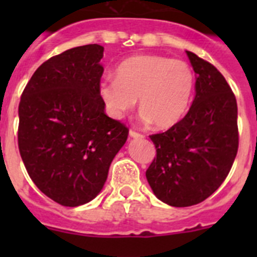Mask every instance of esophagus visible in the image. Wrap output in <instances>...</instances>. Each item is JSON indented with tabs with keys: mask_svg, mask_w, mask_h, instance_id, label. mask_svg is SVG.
Returning <instances> with one entry per match:
<instances>
[{
	"mask_svg": "<svg viewBox=\"0 0 257 257\" xmlns=\"http://www.w3.org/2000/svg\"><path fill=\"white\" fill-rule=\"evenodd\" d=\"M128 135H130V138H134V139H140V138H143L142 134L136 133V131H134V130H130Z\"/></svg>",
	"mask_w": 257,
	"mask_h": 257,
	"instance_id": "esophagus-1",
	"label": "esophagus"
}]
</instances>
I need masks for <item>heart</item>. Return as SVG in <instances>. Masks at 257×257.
Here are the masks:
<instances>
[{
  "instance_id": "b5f03b06",
  "label": "heart",
  "mask_w": 257,
  "mask_h": 257,
  "mask_svg": "<svg viewBox=\"0 0 257 257\" xmlns=\"http://www.w3.org/2000/svg\"><path fill=\"white\" fill-rule=\"evenodd\" d=\"M115 74L99 83L106 113L114 119L130 112L138 97L143 121L162 130L176 126L189 110L196 77L185 61L142 54L124 59Z\"/></svg>"
}]
</instances>
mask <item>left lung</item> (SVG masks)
<instances>
[{
	"instance_id": "left-lung-1",
	"label": "left lung",
	"mask_w": 257,
	"mask_h": 257,
	"mask_svg": "<svg viewBox=\"0 0 257 257\" xmlns=\"http://www.w3.org/2000/svg\"><path fill=\"white\" fill-rule=\"evenodd\" d=\"M196 96L176 126L151 135L157 158L145 172L160 201L188 207L205 201L228 176L238 151L237 100L216 68L187 51Z\"/></svg>"
}]
</instances>
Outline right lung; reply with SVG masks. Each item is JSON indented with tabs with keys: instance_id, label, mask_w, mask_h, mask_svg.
<instances>
[{
	"instance_id": "add662e5",
	"label": "right lung",
	"mask_w": 257,
	"mask_h": 257,
	"mask_svg": "<svg viewBox=\"0 0 257 257\" xmlns=\"http://www.w3.org/2000/svg\"><path fill=\"white\" fill-rule=\"evenodd\" d=\"M104 47L85 45L52 56L27 83L18 143L28 175L59 205L77 207L101 192L128 130L105 114L99 95Z\"/></svg>"
}]
</instances>
